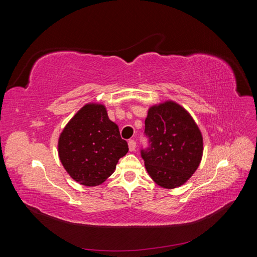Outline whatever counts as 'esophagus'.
Returning <instances> with one entry per match:
<instances>
[{"instance_id": "esophagus-1", "label": "esophagus", "mask_w": 257, "mask_h": 257, "mask_svg": "<svg viewBox=\"0 0 257 257\" xmlns=\"http://www.w3.org/2000/svg\"><path fill=\"white\" fill-rule=\"evenodd\" d=\"M128 148H130V151H135V149H136V142L133 141V139H131V141H128Z\"/></svg>"}]
</instances>
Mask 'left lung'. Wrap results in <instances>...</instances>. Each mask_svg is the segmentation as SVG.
<instances>
[{
  "label": "left lung",
  "mask_w": 257,
  "mask_h": 257,
  "mask_svg": "<svg viewBox=\"0 0 257 257\" xmlns=\"http://www.w3.org/2000/svg\"><path fill=\"white\" fill-rule=\"evenodd\" d=\"M149 147L141 151L148 174L158 185L175 189L196 172L203 157V135L182 106L167 100L151 106L145 120Z\"/></svg>",
  "instance_id": "left-lung-1"
}]
</instances>
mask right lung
Returning a JSON list of instances; mask_svg holds the SVG:
<instances>
[{
    "mask_svg": "<svg viewBox=\"0 0 257 257\" xmlns=\"http://www.w3.org/2000/svg\"><path fill=\"white\" fill-rule=\"evenodd\" d=\"M127 151L118 125L108 118L106 107L96 103L84 105L69 120L58 143L62 165L75 181L87 186L103 183Z\"/></svg>",
    "mask_w": 257,
    "mask_h": 257,
    "instance_id": "right-lung-1",
    "label": "right lung"
}]
</instances>
